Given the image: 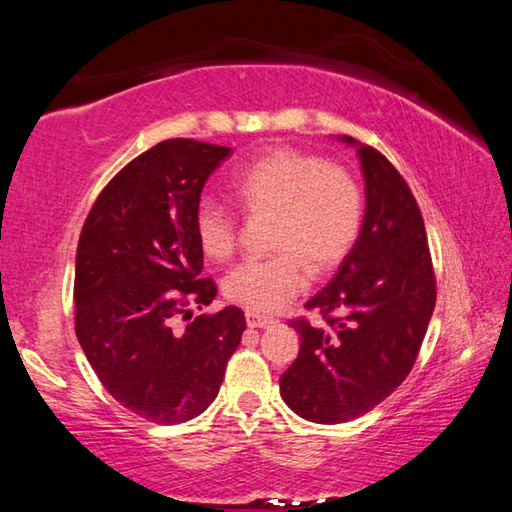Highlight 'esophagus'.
<instances>
[{
    "instance_id": "esophagus-1",
    "label": "esophagus",
    "mask_w": 512,
    "mask_h": 512,
    "mask_svg": "<svg viewBox=\"0 0 512 512\" xmlns=\"http://www.w3.org/2000/svg\"><path fill=\"white\" fill-rule=\"evenodd\" d=\"M246 323H248V327H259V329H262V327L273 325V318L257 314V311H246Z\"/></svg>"
}]
</instances>
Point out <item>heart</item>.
Masks as SVG:
<instances>
[{"label":"heart","instance_id":"obj_1","mask_svg":"<svg viewBox=\"0 0 512 512\" xmlns=\"http://www.w3.org/2000/svg\"><path fill=\"white\" fill-rule=\"evenodd\" d=\"M235 194L246 212L275 216L273 257L250 259L223 280L225 298L250 311L282 309L305 291L309 266L327 273L343 262L359 237L361 189L348 171L314 155L275 149L237 173ZM203 253L221 262L237 248V216L212 196L201 198L194 214Z\"/></svg>","mask_w":512,"mask_h":512}]
</instances>
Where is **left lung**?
I'll use <instances>...</instances> for the list:
<instances>
[{
    "instance_id": "obj_1",
    "label": "left lung",
    "mask_w": 512,
    "mask_h": 512,
    "mask_svg": "<svg viewBox=\"0 0 512 512\" xmlns=\"http://www.w3.org/2000/svg\"><path fill=\"white\" fill-rule=\"evenodd\" d=\"M354 146L366 183L357 241L323 291L307 302L325 327L293 320L298 359L280 377L293 413L318 424L359 418L409 375L436 307L427 230L406 180L372 146Z\"/></svg>"
}]
</instances>
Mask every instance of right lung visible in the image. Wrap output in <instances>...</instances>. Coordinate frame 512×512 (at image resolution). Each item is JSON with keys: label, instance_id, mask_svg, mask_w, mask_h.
<instances>
[{"label": "right lung", "instance_id": "obj_1", "mask_svg": "<svg viewBox=\"0 0 512 512\" xmlns=\"http://www.w3.org/2000/svg\"><path fill=\"white\" fill-rule=\"evenodd\" d=\"M230 146L167 140L128 162L92 205L76 248V336L101 384L155 424L201 415L219 395L244 311L192 318L216 298L194 214ZM188 320L180 330L177 318Z\"/></svg>", "mask_w": 512, "mask_h": 512}]
</instances>
